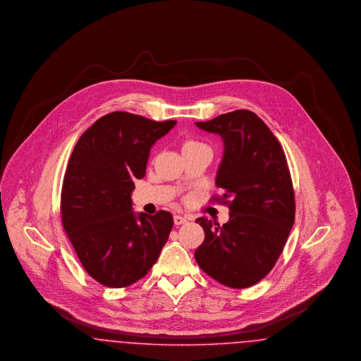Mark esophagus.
Listing matches in <instances>:
<instances>
[{"label": "esophagus", "instance_id": "34e87169", "mask_svg": "<svg viewBox=\"0 0 361 361\" xmlns=\"http://www.w3.org/2000/svg\"><path fill=\"white\" fill-rule=\"evenodd\" d=\"M173 221H174L176 226L187 224V218H184V216H181V215H176V216L173 218Z\"/></svg>", "mask_w": 361, "mask_h": 361}]
</instances>
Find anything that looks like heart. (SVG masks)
I'll list each match as a JSON object with an SVG mask.
<instances>
[{
	"instance_id": "b5f03b06",
	"label": "heart",
	"mask_w": 361,
	"mask_h": 361,
	"mask_svg": "<svg viewBox=\"0 0 361 361\" xmlns=\"http://www.w3.org/2000/svg\"><path fill=\"white\" fill-rule=\"evenodd\" d=\"M202 143H199V142H196V140H192V139H188L187 142H184V146H183V150L184 149H189V147H195V146H200Z\"/></svg>"
}]
</instances>
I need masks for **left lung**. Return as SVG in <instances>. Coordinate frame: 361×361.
I'll return each instance as SVG.
<instances>
[{
	"mask_svg": "<svg viewBox=\"0 0 361 361\" xmlns=\"http://www.w3.org/2000/svg\"><path fill=\"white\" fill-rule=\"evenodd\" d=\"M196 126L224 139L215 196L228 207L224 226L196 219L204 240L195 250L199 267L230 288H247L268 275L280 257L295 221V195L286 154L268 126L238 109Z\"/></svg>",
	"mask_w": 361,
	"mask_h": 361,
	"instance_id": "left-lung-1",
	"label": "left lung"
}]
</instances>
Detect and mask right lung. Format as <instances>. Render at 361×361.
Here are the masks:
<instances>
[{"label":"right lung","instance_id":"1","mask_svg":"<svg viewBox=\"0 0 361 361\" xmlns=\"http://www.w3.org/2000/svg\"><path fill=\"white\" fill-rule=\"evenodd\" d=\"M177 121L112 112L94 121L70 155L61 193L62 224L86 272L109 288L137 283L169 238L173 216L135 214L131 193L150 149Z\"/></svg>","mask_w":361,"mask_h":361}]
</instances>
